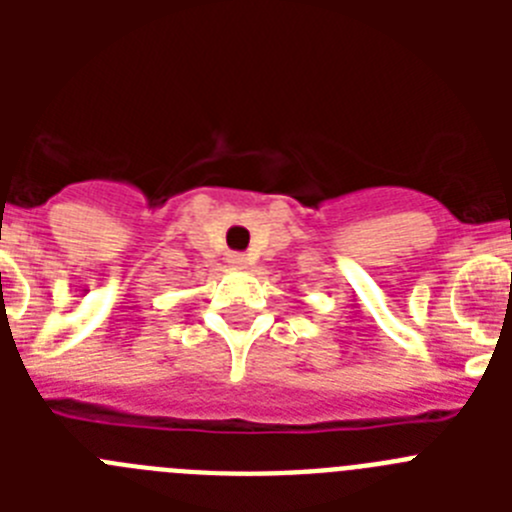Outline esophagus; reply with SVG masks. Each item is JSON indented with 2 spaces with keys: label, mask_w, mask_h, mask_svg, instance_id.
Masks as SVG:
<instances>
[{
  "label": "esophagus",
  "mask_w": 512,
  "mask_h": 512,
  "mask_svg": "<svg viewBox=\"0 0 512 512\" xmlns=\"http://www.w3.org/2000/svg\"><path fill=\"white\" fill-rule=\"evenodd\" d=\"M228 264L233 266V269H246L248 259H246V256H243V253H230Z\"/></svg>",
  "instance_id": "esophagus-1"
}]
</instances>
